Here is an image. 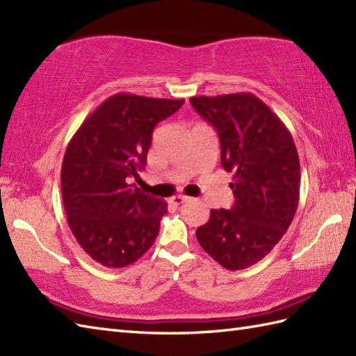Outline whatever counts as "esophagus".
Here are the masks:
<instances>
[{"instance_id": "1", "label": "esophagus", "mask_w": 356, "mask_h": 356, "mask_svg": "<svg viewBox=\"0 0 356 356\" xmlns=\"http://www.w3.org/2000/svg\"><path fill=\"white\" fill-rule=\"evenodd\" d=\"M173 204L175 205H181V204H184L186 201H188V198L187 196H183V195H179V196H173V198L170 200Z\"/></svg>"}]
</instances>
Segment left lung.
<instances>
[{
	"label": "left lung",
	"instance_id": "8db88e82",
	"mask_svg": "<svg viewBox=\"0 0 356 356\" xmlns=\"http://www.w3.org/2000/svg\"><path fill=\"white\" fill-rule=\"evenodd\" d=\"M220 141V164L234 172L230 210L210 211L196 239L227 270H245L270 252L294 219L300 161L280 118L251 92L191 99Z\"/></svg>",
	"mask_w": 356,
	"mask_h": 356
}]
</instances>
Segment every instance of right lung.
<instances>
[{
    "label": "right lung",
    "mask_w": 356,
    "mask_h": 356,
    "mask_svg": "<svg viewBox=\"0 0 356 356\" xmlns=\"http://www.w3.org/2000/svg\"><path fill=\"white\" fill-rule=\"evenodd\" d=\"M184 100L118 92L70 140L60 186L68 225L83 251L106 268L136 262L152 247L168 202L129 184L145 169L155 126Z\"/></svg>",
    "instance_id": "right-lung-1"
}]
</instances>
